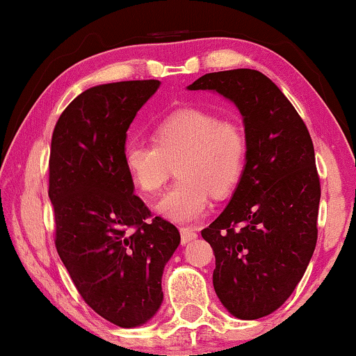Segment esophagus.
I'll return each instance as SVG.
<instances>
[{
  "label": "esophagus",
  "instance_id": "34e87169",
  "mask_svg": "<svg viewBox=\"0 0 356 356\" xmlns=\"http://www.w3.org/2000/svg\"><path fill=\"white\" fill-rule=\"evenodd\" d=\"M179 233H181V243H183V245H186V243L196 240V238H197L196 228H193V227H181V228H179Z\"/></svg>",
  "mask_w": 356,
  "mask_h": 356
}]
</instances>
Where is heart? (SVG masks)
<instances>
[{
  "label": "heart",
  "mask_w": 356,
  "mask_h": 356,
  "mask_svg": "<svg viewBox=\"0 0 356 356\" xmlns=\"http://www.w3.org/2000/svg\"><path fill=\"white\" fill-rule=\"evenodd\" d=\"M155 144L131 140L124 165L131 179L144 194H157L178 165L175 184L155 206L170 222H193L206 213L211 193L223 197L240 181L246 162V136L232 120L212 111L183 108L160 121Z\"/></svg>",
  "instance_id": "heart-1"
}]
</instances>
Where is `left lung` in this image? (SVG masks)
Masks as SVG:
<instances>
[{
  "label": "left lung",
  "mask_w": 356,
  "mask_h": 356,
  "mask_svg": "<svg viewBox=\"0 0 356 356\" xmlns=\"http://www.w3.org/2000/svg\"><path fill=\"white\" fill-rule=\"evenodd\" d=\"M188 90H212L243 116V175L220 216L201 235L216 254L213 289L238 319L274 313L303 277L316 241L321 184L298 111L256 70L209 72Z\"/></svg>",
  "instance_id": "obj_1"
}]
</instances>
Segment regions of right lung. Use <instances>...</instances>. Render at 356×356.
Returning a JSON list of instances; mask_svg holds the SVG:
<instances>
[{"mask_svg":"<svg viewBox=\"0 0 356 356\" xmlns=\"http://www.w3.org/2000/svg\"><path fill=\"white\" fill-rule=\"evenodd\" d=\"M159 87L154 79L90 87L66 106L51 138L56 251L86 303L126 329L159 311L165 264L181 240L173 223L150 218L124 165L126 133Z\"/></svg>","mask_w":356,"mask_h":356,"instance_id":"right-lung-1","label":"right lung"}]
</instances>
